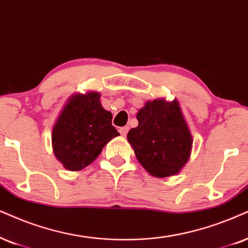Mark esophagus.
Returning <instances> with one entry per match:
<instances>
[{
  "mask_svg": "<svg viewBox=\"0 0 248 248\" xmlns=\"http://www.w3.org/2000/svg\"><path fill=\"white\" fill-rule=\"evenodd\" d=\"M128 130H129V127H127V126L126 127H121L120 129H119V131H120V134L122 135V136H126Z\"/></svg>",
  "mask_w": 248,
  "mask_h": 248,
  "instance_id": "1",
  "label": "esophagus"
}]
</instances>
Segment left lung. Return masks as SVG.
<instances>
[{
  "mask_svg": "<svg viewBox=\"0 0 248 248\" xmlns=\"http://www.w3.org/2000/svg\"><path fill=\"white\" fill-rule=\"evenodd\" d=\"M136 118L139 126L127 139L140 164L155 177L180 173L190 159L193 140L178 102H146Z\"/></svg>",
  "mask_w": 248,
  "mask_h": 248,
  "instance_id": "obj_1",
  "label": "left lung"
}]
</instances>
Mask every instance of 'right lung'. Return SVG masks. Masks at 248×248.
<instances>
[{
	"mask_svg": "<svg viewBox=\"0 0 248 248\" xmlns=\"http://www.w3.org/2000/svg\"><path fill=\"white\" fill-rule=\"evenodd\" d=\"M112 113L101 104V93H75L68 99L52 128L55 156L68 170L90 165L103 147L118 136Z\"/></svg>",
	"mask_w": 248,
	"mask_h": 248,
	"instance_id": "add662e5",
	"label": "right lung"
}]
</instances>
